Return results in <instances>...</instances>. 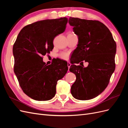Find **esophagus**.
<instances>
[{
    "instance_id": "esophagus-1",
    "label": "esophagus",
    "mask_w": 128,
    "mask_h": 128,
    "mask_svg": "<svg viewBox=\"0 0 128 128\" xmlns=\"http://www.w3.org/2000/svg\"><path fill=\"white\" fill-rule=\"evenodd\" d=\"M67 66H68V69L70 68V66H71V64L69 63V62H68V63H67Z\"/></svg>"
}]
</instances>
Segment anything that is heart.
I'll use <instances>...</instances> for the list:
<instances>
[{
    "label": "heart",
    "instance_id": "heart-1",
    "mask_svg": "<svg viewBox=\"0 0 128 128\" xmlns=\"http://www.w3.org/2000/svg\"><path fill=\"white\" fill-rule=\"evenodd\" d=\"M72 34H73L72 32H69V33H68V35H72ZM60 56L63 59H67L68 57V54L66 53H63L61 54Z\"/></svg>",
    "mask_w": 128,
    "mask_h": 128
}]
</instances>
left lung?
Returning <instances> with one entry per match:
<instances>
[{"mask_svg":"<svg viewBox=\"0 0 128 128\" xmlns=\"http://www.w3.org/2000/svg\"><path fill=\"white\" fill-rule=\"evenodd\" d=\"M69 24L78 37L69 69L76 77L71 94L76 99L90 100L102 93L109 84L115 68L116 44L110 30L99 21L70 17ZM83 61L89 63L88 67H84Z\"/></svg>","mask_w":128,"mask_h":128,"instance_id":"8db88e82","label":"left lung"}]
</instances>
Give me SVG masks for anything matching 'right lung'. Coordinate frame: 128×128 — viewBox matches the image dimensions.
<instances>
[{
  "instance_id": "obj_1",
  "label": "right lung",
  "mask_w": 128,
  "mask_h": 128,
  "mask_svg": "<svg viewBox=\"0 0 128 128\" xmlns=\"http://www.w3.org/2000/svg\"><path fill=\"white\" fill-rule=\"evenodd\" d=\"M67 18L44 20L25 26L13 45L14 72L24 94L38 101L53 98L58 80L68 70L66 61L56 59L51 64L42 56L53 49V40L64 32Z\"/></svg>"
}]
</instances>
